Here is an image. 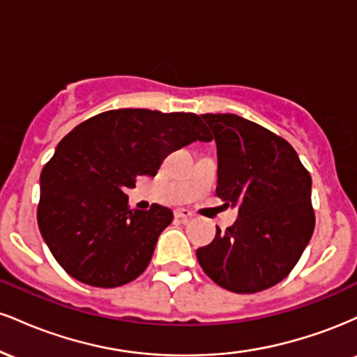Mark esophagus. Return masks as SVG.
<instances>
[{"mask_svg": "<svg viewBox=\"0 0 357 357\" xmlns=\"http://www.w3.org/2000/svg\"><path fill=\"white\" fill-rule=\"evenodd\" d=\"M174 216L178 220L181 221H186V220H191L192 218V213L190 210H176L174 211Z\"/></svg>", "mask_w": 357, "mask_h": 357, "instance_id": "34e87169", "label": "esophagus"}]
</instances>
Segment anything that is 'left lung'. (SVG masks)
I'll return each mask as SVG.
<instances>
[{
    "mask_svg": "<svg viewBox=\"0 0 357 357\" xmlns=\"http://www.w3.org/2000/svg\"><path fill=\"white\" fill-rule=\"evenodd\" d=\"M218 154L216 195L238 210L235 225L196 250L215 284L255 294L278 284L314 233L312 179L294 147L235 114H203Z\"/></svg>",
    "mask_w": 357,
    "mask_h": 357,
    "instance_id": "1",
    "label": "left lung"
}]
</instances>
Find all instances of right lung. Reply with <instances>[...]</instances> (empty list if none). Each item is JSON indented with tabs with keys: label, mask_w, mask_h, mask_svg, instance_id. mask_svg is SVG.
Wrapping results in <instances>:
<instances>
[{
	"label": "right lung",
	"mask_w": 357,
	"mask_h": 357,
	"mask_svg": "<svg viewBox=\"0 0 357 357\" xmlns=\"http://www.w3.org/2000/svg\"><path fill=\"white\" fill-rule=\"evenodd\" d=\"M211 139L196 114L147 109L102 112L67 134L40 176L36 215L61 268L100 289L141 275L173 211L129 210L126 191L155 176L171 151Z\"/></svg>",
	"instance_id": "1"
}]
</instances>
